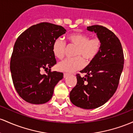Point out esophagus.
I'll return each mask as SVG.
<instances>
[{
  "mask_svg": "<svg viewBox=\"0 0 133 133\" xmlns=\"http://www.w3.org/2000/svg\"><path fill=\"white\" fill-rule=\"evenodd\" d=\"M68 75H69V74H66V73H64L63 77H64V78H66V77H68Z\"/></svg>",
  "mask_w": 133,
  "mask_h": 133,
  "instance_id": "1",
  "label": "esophagus"
}]
</instances>
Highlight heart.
Here are the masks:
<instances>
[{
	"label": "heart",
	"instance_id": "1",
	"mask_svg": "<svg viewBox=\"0 0 133 133\" xmlns=\"http://www.w3.org/2000/svg\"><path fill=\"white\" fill-rule=\"evenodd\" d=\"M71 44L77 46L73 58H66L59 62L58 68L65 72H74L85 66V62H90L96 57L101 48V41L97 38H91L87 34L82 32H74L68 36ZM66 44L62 39L56 38L53 43L52 50L56 58L62 59L65 55Z\"/></svg>",
	"mask_w": 133,
	"mask_h": 133
}]
</instances>
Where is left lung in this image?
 <instances>
[{"label":"left lung","instance_id":"1","mask_svg":"<svg viewBox=\"0 0 133 133\" xmlns=\"http://www.w3.org/2000/svg\"><path fill=\"white\" fill-rule=\"evenodd\" d=\"M87 30L94 32L101 41L99 53L84 69L81 77L77 74V83L70 93L73 104L85 109L104 105L114 95L118 87L124 67V53L120 41L105 27L94 25Z\"/></svg>","mask_w":133,"mask_h":133}]
</instances>
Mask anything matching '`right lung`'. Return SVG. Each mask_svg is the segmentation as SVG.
Segmentation results:
<instances>
[{
  "instance_id": "add662e5",
  "label": "right lung",
  "mask_w": 133,
  "mask_h": 133,
  "mask_svg": "<svg viewBox=\"0 0 133 133\" xmlns=\"http://www.w3.org/2000/svg\"><path fill=\"white\" fill-rule=\"evenodd\" d=\"M66 32L62 26L41 22L31 26L17 38L10 59V69L14 86L27 102L41 104L53 96L55 85L63 74L51 71L56 63L53 43ZM44 69L46 74H41Z\"/></svg>"
}]
</instances>
